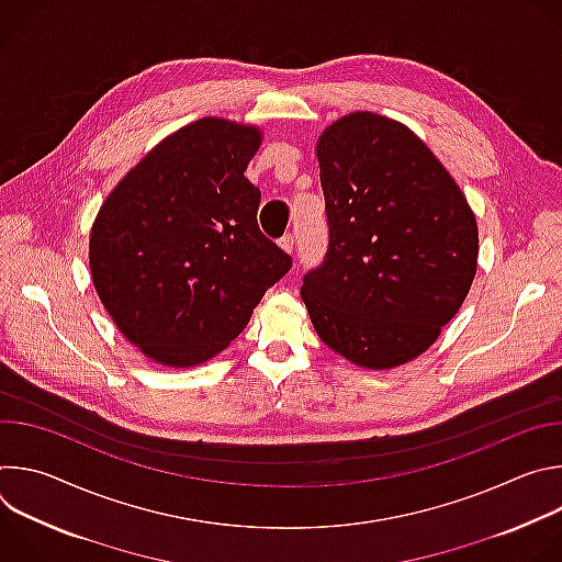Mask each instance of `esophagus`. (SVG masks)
I'll return each instance as SVG.
<instances>
[{
  "label": "esophagus",
  "mask_w": 562,
  "mask_h": 562,
  "mask_svg": "<svg viewBox=\"0 0 562 562\" xmlns=\"http://www.w3.org/2000/svg\"><path fill=\"white\" fill-rule=\"evenodd\" d=\"M278 245H280V249H282L284 254H293V245H295V239H293V235L289 233V235H282V237L278 239Z\"/></svg>",
  "instance_id": "1"
}]
</instances>
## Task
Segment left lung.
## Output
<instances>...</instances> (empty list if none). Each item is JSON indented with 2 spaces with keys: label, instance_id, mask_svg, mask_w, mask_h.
<instances>
[{
  "label": "left lung",
  "instance_id": "1",
  "mask_svg": "<svg viewBox=\"0 0 562 562\" xmlns=\"http://www.w3.org/2000/svg\"><path fill=\"white\" fill-rule=\"evenodd\" d=\"M329 251L300 289L317 338L349 362H412L462 306L477 269L475 215L403 122L356 111L315 142Z\"/></svg>",
  "mask_w": 562,
  "mask_h": 562
}]
</instances>
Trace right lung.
<instances>
[{"label": "right lung", "mask_w": 562, "mask_h": 562, "mask_svg": "<svg viewBox=\"0 0 562 562\" xmlns=\"http://www.w3.org/2000/svg\"><path fill=\"white\" fill-rule=\"evenodd\" d=\"M262 131L202 117L155 144L98 211L93 286L120 334L157 364L187 369L249 325L291 258L258 226L245 171Z\"/></svg>", "instance_id": "1"}]
</instances>
